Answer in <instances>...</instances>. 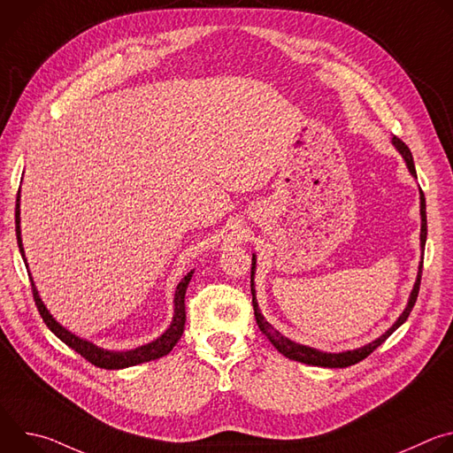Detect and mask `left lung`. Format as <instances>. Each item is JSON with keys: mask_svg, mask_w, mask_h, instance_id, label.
I'll return each instance as SVG.
<instances>
[{"mask_svg": "<svg viewBox=\"0 0 453 453\" xmlns=\"http://www.w3.org/2000/svg\"><path fill=\"white\" fill-rule=\"evenodd\" d=\"M393 145L398 149V152L403 156L405 163H407V168L409 172L416 177V166H414V159H412V154L409 150V147L400 140V138H393ZM421 249L425 247V242H426V204H425V196L421 191ZM254 271H256V257L252 254V267H250V292H252V308H254V317H256V322H257V328L262 330V334L273 342V346L281 353L285 355L287 358L290 360H296V362H301V364H308V365H319V367H348V365H353L364 358H367L380 344H383L387 339H389L393 335V332H396L403 322L407 320V317L411 315L414 304H416V299H418V294H419V283H421V273H423V260L419 264V273H418V280L414 283V288L411 292V297H409V303H407V308L403 310V313L398 317V320L395 322V325L387 330L383 335H380L376 341L358 348V349H351V351H342V353H325V351H319V349H313V348H308V346H303V344H297L287 337H283L280 332H276L269 322L265 320V317L260 313V308H257V303H256V296H254V288H252V276H254Z\"/></svg>", "mask_w": 453, "mask_h": 453, "instance_id": "obj_1", "label": "left lung"}]
</instances>
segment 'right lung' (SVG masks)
Masks as SVG:
<instances>
[{
    "instance_id": "obj_1",
    "label": "right lung",
    "mask_w": 453,
    "mask_h": 453,
    "mask_svg": "<svg viewBox=\"0 0 453 453\" xmlns=\"http://www.w3.org/2000/svg\"><path fill=\"white\" fill-rule=\"evenodd\" d=\"M16 234H18V245H19V252L25 260L27 265V257H25V249H23V242H21V226H19V191H18V203H16ZM28 267V265H27ZM30 273V271H28ZM193 271H189L180 283L175 288V297H173V319L170 322V328L156 341L140 346L136 349H128V351H109L104 348L95 346L89 341H84L77 335H73L72 332H68L66 328H62L58 322L51 317V313L46 310L44 303L39 297V292L34 285V280L30 276L32 281V292H34V301L37 304V310L44 320V325L64 342L66 346H70L72 349H75L81 357H84L88 362H91L96 367L102 369H123V367H131L136 364H143V362H150L156 358H161L165 355H168L173 346L179 342L182 332H184V322H186V311H184V296H186V288L188 283L191 280Z\"/></svg>"
}]
</instances>
